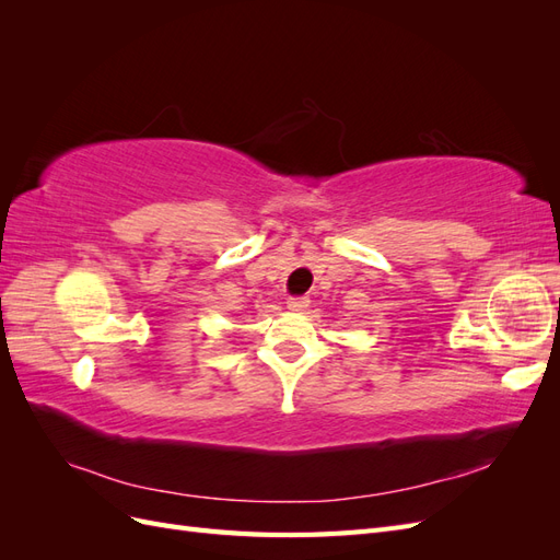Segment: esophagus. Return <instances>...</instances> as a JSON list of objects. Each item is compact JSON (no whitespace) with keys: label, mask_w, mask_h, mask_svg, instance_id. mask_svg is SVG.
I'll return each instance as SVG.
<instances>
[{"label":"esophagus","mask_w":560,"mask_h":560,"mask_svg":"<svg viewBox=\"0 0 560 560\" xmlns=\"http://www.w3.org/2000/svg\"><path fill=\"white\" fill-rule=\"evenodd\" d=\"M308 296H292V299H287V308L290 311H306L308 308Z\"/></svg>","instance_id":"34e87169"}]
</instances>
